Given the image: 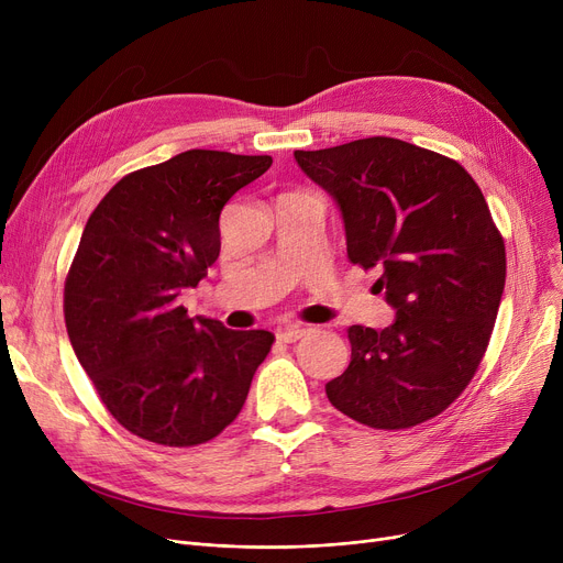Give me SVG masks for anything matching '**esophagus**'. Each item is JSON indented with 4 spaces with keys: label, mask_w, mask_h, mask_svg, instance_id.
I'll return each instance as SVG.
<instances>
[{
    "label": "esophagus",
    "mask_w": 563,
    "mask_h": 563,
    "mask_svg": "<svg viewBox=\"0 0 563 563\" xmlns=\"http://www.w3.org/2000/svg\"><path fill=\"white\" fill-rule=\"evenodd\" d=\"M308 331H310V329L303 327V323H289V327H285V329L278 331V340H280V342H297V340H301Z\"/></svg>",
    "instance_id": "34e87169"
}]
</instances>
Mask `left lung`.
<instances>
[{"label": "left lung", "mask_w": 563, "mask_h": 563, "mask_svg": "<svg viewBox=\"0 0 563 563\" xmlns=\"http://www.w3.org/2000/svg\"><path fill=\"white\" fill-rule=\"evenodd\" d=\"M294 159L335 198L349 260L378 266L397 310L388 329L346 331L351 363L329 401L388 431L440 416L475 376L505 291V240L482 189L459 162L390 136Z\"/></svg>", "instance_id": "1"}]
</instances>
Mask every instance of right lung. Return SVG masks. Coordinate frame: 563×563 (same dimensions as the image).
I'll return each mask as SVG.
<instances>
[{"mask_svg": "<svg viewBox=\"0 0 563 563\" xmlns=\"http://www.w3.org/2000/svg\"><path fill=\"white\" fill-rule=\"evenodd\" d=\"M269 155L187 151L115 183L88 217L64 289L70 344L107 410L166 448L217 438L272 351L269 331H230L187 314L221 251L223 205Z\"/></svg>", "mask_w": 563, "mask_h": 563, "instance_id": "add662e5", "label": "right lung"}]
</instances>
